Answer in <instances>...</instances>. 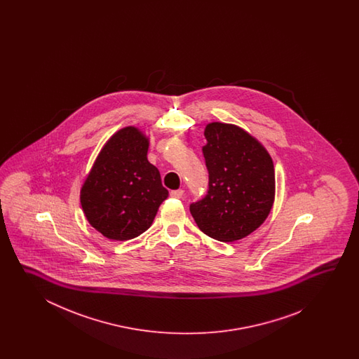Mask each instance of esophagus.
I'll use <instances>...</instances> for the list:
<instances>
[{
  "label": "esophagus",
  "mask_w": 359,
  "mask_h": 359,
  "mask_svg": "<svg viewBox=\"0 0 359 359\" xmlns=\"http://www.w3.org/2000/svg\"><path fill=\"white\" fill-rule=\"evenodd\" d=\"M170 196L175 198H181L183 196V190L170 191Z\"/></svg>",
  "instance_id": "obj_1"
}]
</instances>
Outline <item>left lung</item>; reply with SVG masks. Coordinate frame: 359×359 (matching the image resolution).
I'll list each match as a JSON object with an SVG mask.
<instances>
[{
    "label": "left lung",
    "mask_w": 359,
    "mask_h": 359,
    "mask_svg": "<svg viewBox=\"0 0 359 359\" xmlns=\"http://www.w3.org/2000/svg\"><path fill=\"white\" fill-rule=\"evenodd\" d=\"M204 135L209 187L190 212L208 236L236 241L258 229L272 209L273 161L262 144L233 124L209 123Z\"/></svg>",
    "instance_id": "8db88e82"
}]
</instances>
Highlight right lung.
<instances>
[{"instance_id": "1", "label": "right lung", "mask_w": 359, "mask_h": 359, "mask_svg": "<svg viewBox=\"0 0 359 359\" xmlns=\"http://www.w3.org/2000/svg\"><path fill=\"white\" fill-rule=\"evenodd\" d=\"M149 140L135 127L118 130L100 151L81 190L93 229L110 240H130L153 223L168 190L147 161Z\"/></svg>"}]
</instances>
